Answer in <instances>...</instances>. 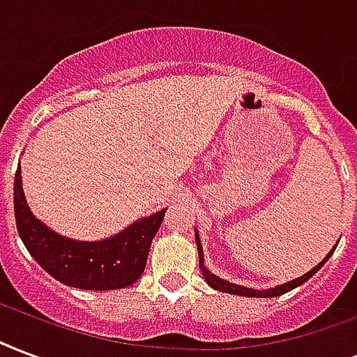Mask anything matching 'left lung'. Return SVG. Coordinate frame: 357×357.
<instances>
[{
    "mask_svg": "<svg viewBox=\"0 0 357 357\" xmlns=\"http://www.w3.org/2000/svg\"><path fill=\"white\" fill-rule=\"evenodd\" d=\"M195 238H197V249H198V262H200V269H202V275L206 279L209 287L215 288V290H219V292H227V294H234V296H245V298H275V296H282V294L290 292L294 288H298L299 284H303L311 279L314 273H317L318 269L322 268L324 264L330 260V257L333 255L335 251V247L331 249L324 260L318 266L311 269V271H307L305 275L298 277V279H292V281L284 282V284H277L273 288H268V290H255V288H247V287H241V284H234V282H228L227 279H221V277H217L215 273H211L208 268H206V264H204V251H202V243H200V236H198V230L195 232Z\"/></svg>",
    "mask_w": 357,
    "mask_h": 357,
    "instance_id": "1",
    "label": "left lung"
}]
</instances>
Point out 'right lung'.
Wrapping results in <instances>:
<instances>
[{"mask_svg": "<svg viewBox=\"0 0 357 357\" xmlns=\"http://www.w3.org/2000/svg\"><path fill=\"white\" fill-rule=\"evenodd\" d=\"M165 213L167 209H160L99 241L65 238L31 213L22 189L20 165L16 168L15 219L22 243L46 273L67 287L118 290L138 281Z\"/></svg>", "mask_w": 357, "mask_h": 357, "instance_id": "add662e5", "label": "right lung"}]
</instances>
